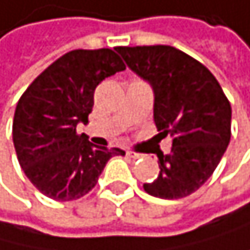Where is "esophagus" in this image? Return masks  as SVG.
I'll list each match as a JSON object with an SVG mask.
<instances>
[{"instance_id":"esophagus-1","label":"esophagus","mask_w":250,"mask_h":250,"mask_svg":"<svg viewBox=\"0 0 250 250\" xmlns=\"http://www.w3.org/2000/svg\"><path fill=\"white\" fill-rule=\"evenodd\" d=\"M126 157H129V158H132V160H137V158H140L141 155H140V153H137V152L126 150Z\"/></svg>"}]
</instances>
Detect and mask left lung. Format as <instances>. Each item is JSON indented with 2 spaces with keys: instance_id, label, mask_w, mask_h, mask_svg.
Instances as JSON below:
<instances>
[{
  "instance_id": "left-lung-1",
  "label": "left lung",
  "mask_w": 250,
  "mask_h": 250,
  "mask_svg": "<svg viewBox=\"0 0 250 250\" xmlns=\"http://www.w3.org/2000/svg\"><path fill=\"white\" fill-rule=\"evenodd\" d=\"M150 83L153 120L172 137L169 155H158L160 175L143 184L149 195L178 200L198 190L217 169L230 141L232 109L220 83L200 61L172 46L115 49Z\"/></svg>"
}]
</instances>
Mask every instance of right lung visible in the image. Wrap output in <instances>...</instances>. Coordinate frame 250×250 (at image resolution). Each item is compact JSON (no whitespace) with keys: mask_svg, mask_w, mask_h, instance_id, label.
Masks as SVG:
<instances>
[{"mask_svg":"<svg viewBox=\"0 0 250 250\" xmlns=\"http://www.w3.org/2000/svg\"><path fill=\"white\" fill-rule=\"evenodd\" d=\"M126 69L112 49L72 50L53 61L21 95L13 117V146L20 166L46 197L72 201L89 193L106 163L124 150L93 146L77 133L87 123L93 92Z\"/></svg>","mask_w":250,"mask_h":250,"instance_id":"add662e5","label":"right lung"}]
</instances>
